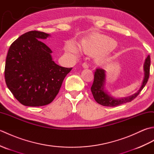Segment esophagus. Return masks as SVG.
<instances>
[{
    "mask_svg": "<svg viewBox=\"0 0 154 154\" xmlns=\"http://www.w3.org/2000/svg\"><path fill=\"white\" fill-rule=\"evenodd\" d=\"M82 66L83 68H88L89 67V64H88L87 62H84V63L82 64Z\"/></svg>",
    "mask_w": 154,
    "mask_h": 154,
    "instance_id": "esophagus-1",
    "label": "esophagus"
}]
</instances>
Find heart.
Listing matches in <instances>:
<instances>
[{"instance_id": "obj_1", "label": "heart", "mask_w": 154, "mask_h": 154, "mask_svg": "<svg viewBox=\"0 0 154 154\" xmlns=\"http://www.w3.org/2000/svg\"><path fill=\"white\" fill-rule=\"evenodd\" d=\"M115 42L112 39L104 35L95 33L85 39L82 44V49L89 54L99 53L97 55L98 60L103 62L109 59L110 52L115 48ZM65 51L73 55H79L81 51L79 46L75 43L68 44Z\"/></svg>"}]
</instances>
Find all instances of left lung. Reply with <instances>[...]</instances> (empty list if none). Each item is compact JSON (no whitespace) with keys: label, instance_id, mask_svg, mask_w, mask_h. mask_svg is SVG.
<instances>
[{"label":"left lung","instance_id":"1","mask_svg":"<svg viewBox=\"0 0 154 154\" xmlns=\"http://www.w3.org/2000/svg\"><path fill=\"white\" fill-rule=\"evenodd\" d=\"M149 67H150V57L148 55L146 59L144 65H143V71H144V77L141 87L132 95L127 97L116 99L109 95V93L104 90V83L106 80L105 71L103 69L98 68L94 72V81L91 88V92L93 95L94 100L103 106L114 107L120 105L124 103L131 102L138 95L139 93L145 87L147 82H148L149 76Z\"/></svg>","mask_w":154,"mask_h":154}]
</instances>
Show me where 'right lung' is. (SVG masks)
I'll return each instance as SVG.
<instances>
[{
    "label": "right lung",
    "mask_w": 154,
    "mask_h": 154,
    "mask_svg": "<svg viewBox=\"0 0 154 154\" xmlns=\"http://www.w3.org/2000/svg\"><path fill=\"white\" fill-rule=\"evenodd\" d=\"M49 36L43 32H28L13 42L8 50L5 69L6 84L24 106L51 103L72 69L52 60V51L40 40Z\"/></svg>",
    "instance_id": "obj_1"
}]
</instances>
